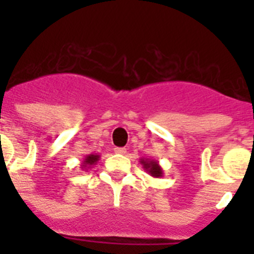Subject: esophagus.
<instances>
[{
  "label": "esophagus",
  "mask_w": 254,
  "mask_h": 254,
  "mask_svg": "<svg viewBox=\"0 0 254 254\" xmlns=\"http://www.w3.org/2000/svg\"><path fill=\"white\" fill-rule=\"evenodd\" d=\"M115 153L116 154H127V149L125 147H115Z\"/></svg>",
  "instance_id": "34e87169"
}]
</instances>
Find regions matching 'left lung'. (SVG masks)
<instances>
[{
    "instance_id": "1",
    "label": "left lung",
    "mask_w": 254,
    "mask_h": 254,
    "mask_svg": "<svg viewBox=\"0 0 254 254\" xmlns=\"http://www.w3.org/2000/svg\"><path fill=\"white\" fill-rule=\"evenodd\" d=\"M139 163L142 165V167L146 170L147 174H150L153 178H162L163 177V169L161 167L158 161L150 158H141Z\"/></svg>"
}]
</instances>
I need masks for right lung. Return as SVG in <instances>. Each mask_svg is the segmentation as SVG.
I'll return each mask as SVG.
<instances>
[{"instance_id":"1","label":"right lung","mask_w":254,"mask_h":254,"mask_svg":"<svg viewBox=\"0 0 254 254\" xmlns=\"http://www.w3.org/2000/svg\"><path fill=\"white\" fill-rule=\"evenodd\" d=\"M100 159V155L99 154H88L85 155L84 159L81 161V165H80V169L81 170H88L91 169L93 165L99 162Z\"/></svg>"}]
</instances>
